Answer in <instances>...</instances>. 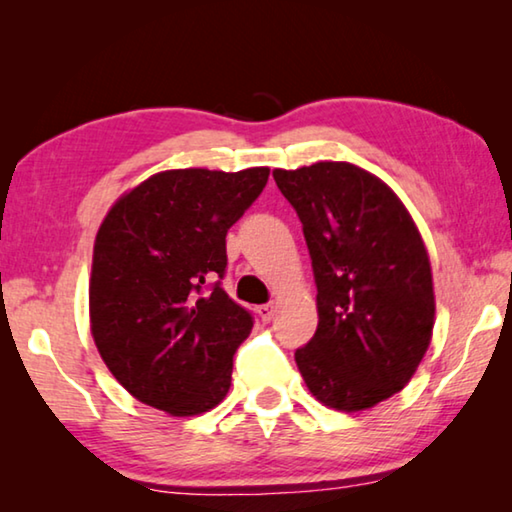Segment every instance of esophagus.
<instances>
[{
  "instance_id": "obj_1",
  "label": "esophagus",
  "mask_w": 512,
  "mask_h": 512,
  "mask_svg": "<svg viewBox=\"0 0 512 512\" xmlns=\"http://www.w3.org/2000/svg\"><path fill=\"white\" fill-rule=\"evenodd\" d=\"M257 314H259V318H262V320H271L273 314H275V305H273V302H268V305H259L257 307Z\"/></svg>"
}]
</instances>
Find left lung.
Segmentation results:
<instances>
[{
  "label": "left lung",
  "instance_id": "left-lung-1",
  "mask_svg": "<svg viewBox=\"0 0 512 512\" xmlns=\"http://www.w3.org/2000/svg\"><path fill=\"white\" fill-rule=\"evenodd\" d=\"M273 178L305 232L318 327L296 363L318 402L363 411L400 393L433 332L431 264L418 228L386 183L350 162Z\"/></svg>",
  "mask_w": 512,
  "mask_h": 512
}]
</instances>
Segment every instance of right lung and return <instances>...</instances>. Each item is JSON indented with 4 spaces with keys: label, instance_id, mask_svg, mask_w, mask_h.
I'll use <instances>...</instances> for the list:
<instances>
[{
    "label": "right lung",
    "instance_id": "1",
    "mask_svg": "<svg viewBox=\"0 0 512 512\" xmlns=\"http://www.w3.org/2000/svg\"><path fill=\"white\" fill-rule=\"evenodd\" d=\"M266 180L268 167L171 169L110 207L94 241L90 323L135 400L185 418L228 395L253 316L221 289L225 235Z\"/></svg>",
    "mask_w": 512,
    "mask_h": 512
}]
</instances>
